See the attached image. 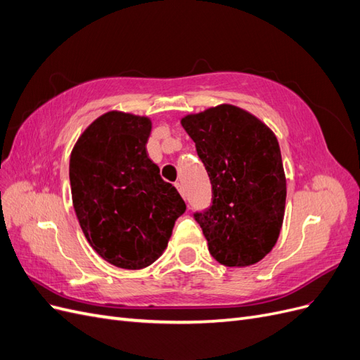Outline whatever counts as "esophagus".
Listing matches in <instances>:
<instances>
[{"mask_svg": "<svg viewBox=\"0 0 360 360\" xmlns=\"http://www.w3.org/2000/svg\"><path fill=\"white\" fill-rule=\"evenodd\" d=\"M176 188H177V191L180 192V195H181L183 198L186 197V195H184V189H183V184H181V183H176Z\"/></svg>", "mask_w": 360, "mask_h": 360, "instance_id": "34e87169", "label": "esophagus"}]
</instances>
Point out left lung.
I'll return each instance as SVG.
<instances>
[{
	"mask_svg": "<svg viewBox=\"0 0 360 360\" xmlns=\"http://www.w3.org/2000/svg\"><path fill=\"white\" fill-rule=\"evenodd\" d=\"M212 183V204L193 217L212 257L228 267L263 259L284 221L287 183L278 139L233 105L181 118Z\"/></svg>",
	"mask_w": 360,
	"mask_h": 360,
	"instance_id": "obj_1",
	"label": "left lung"
}]
</instances>
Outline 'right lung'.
<instances>
[{
    "instance_id": "1",
    "label": "right lung",
    "mask_w": 360,
    "mask_h": 360,
    "mask_svg": "<svg viewBox=\"0 0 360 360\" xmlns=\"http://www.w3.org/2000/svg\"><path fill=\"white\" fill-rule=\"evenodd\" d=\"M147 117L118 111L93 122L75 144L69 177L91 248L122 269H144L165 250L186 204L147 156Z\"/></svg>"
}]
</instances>
